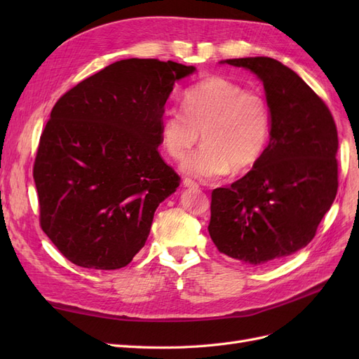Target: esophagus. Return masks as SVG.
Returning <instances> with one entry per match:
<instances>
[{
	"mask_svg": "<svg viewBox=\"0 0 359 359\" xmlns=\"http://www.w3.org/2000/svg\"><path fill=\"white\" fill-rule=\"evenodd\" d=\"M182 186H184V187H199V184L194 182V181L190 180V178H186V180H182Z\"/></svg>",
	"mask_w": 359,
	"mask_h": 359,
	"instance_id": "obj_1",
	"label": "esophagus"
}]
</instances>
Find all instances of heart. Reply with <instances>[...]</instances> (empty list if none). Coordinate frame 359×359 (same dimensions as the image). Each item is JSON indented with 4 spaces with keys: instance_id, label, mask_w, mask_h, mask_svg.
Here are the masks:
<instances>
[{
    "instance_id": "heart-1",
    "label": "heart",
    "mask_w": 359,
    "mask_h": 359,
    "mask_svg": "<svg viewBox=\"0 0 359 359\" xmlns=\"http://www.w3.org/2000/svg\"><path fill=\"white\" fill-rule=\"evenodd\" d=\"M271 128L264 97L247 93L229 79L210 78L182 95V111L168 109L160 119V139L166 153L184 158L201 137L203 145L182 161L191 177L211 181L227 172H243L262 156Z\"/></svg>"
}]
</instances>
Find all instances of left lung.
I'll use <instances>...</instances> for the list:
<instances>
[{
  "instance_id": "left-lung-1",
  "label": "left lung",
  "mask_w": 359,
  "mask_h": 359,
  "mask_svg": "<svg viewBox=\"0 0 359 359\" xmlns=\"http://www.w3.org/2000/svg\"><path fill=\"white\" fill-rule=\"evenodd\" d=\"M224 62L264 82L271 137L252 170L212 190L208 231L220 253L257 266L316 235L339 189V136L328 106L285 64L268 57Z\"/></svg>"
}]
</instances>
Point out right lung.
<instances>
[{"label":"right lung","instance_id":"1","mask_svg":"<svg viewBox=\"0 0 359 359\" xmlns=\"http://www.w3.org/2000/svg\"><path fill=\"white\" fill-rule=\"evenodd\" d=\"M193 72L121 60L52 107L32 175L41 229L72 264L118 269L145 245L157 206L181 181L158 153L160 119L173 85Z\"/></svg>","mask_w":359,"mask_h":359}]
</instances>
